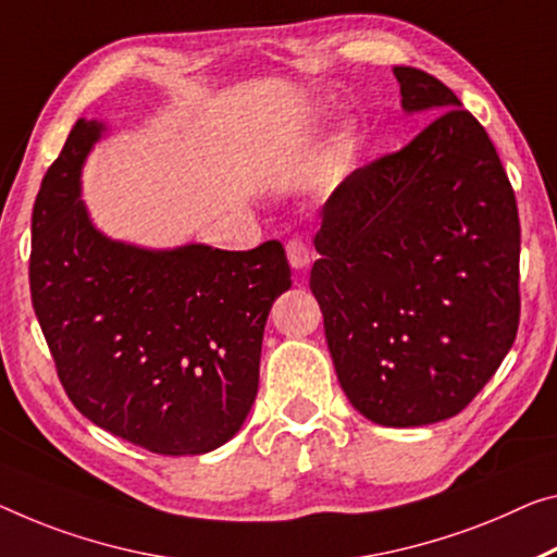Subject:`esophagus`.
Instances as JSON below:
<instances>
[{
    "mask_svg": "<svg viewBox=\"0 0 557 557\" xmlns=\"http://www.w3.org/2000/svg\"><path fill=\"white\" fill-rule=\"evenodd\" d=\"M286 256L290 267L301 271L308 267V261H311V249H308L306 242H301V238H294V242L286 244Z\"/></svg>",
    "mask_w": 557,
    "mask_h": 557,
    "instance_id": "1",
    "label": "esophagus"
}]
</instances>
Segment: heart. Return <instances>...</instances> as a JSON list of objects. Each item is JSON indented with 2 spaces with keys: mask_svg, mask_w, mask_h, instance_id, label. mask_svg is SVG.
<instances>
[{
  "mask_svg": "<svg viewBox=\"0 0 557 557\" xmlns=\"http://www.w3.org/2000/svg\"><path fill=\"white\" fill-rule=\"evenodd\" d=\"M354 151H356V141H354V134L344 132L336 139V147H333V159L338 161V164H348L350 159H354Z\"/></svg>",
  "mask_w": 557,
  "mask_h": 557,
  "instance_id": "heart-1",
  "label": "heart"
}]
</instances>
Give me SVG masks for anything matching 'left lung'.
I'll list each match as a JSON object with an SVG mask.
<instances>
[{
	"label": "left lung",
	"instance_id": "left-lung-1",
	"mask_svg": "<svg viewBox=\"0 0 557 557\" xmlns=\"http://www.w3.org/2000/svg\"><path fill=\"white\" fill-rule=\"evenodd\" d=\"M393 74L406 114L433 119L323 203L311 290L350 406L413 428L460 413L516 341L520 221L478 119L435 76Z\"/></svg>",
	"mask_w": 557,
	"mask_h": 557
}]
</instances>
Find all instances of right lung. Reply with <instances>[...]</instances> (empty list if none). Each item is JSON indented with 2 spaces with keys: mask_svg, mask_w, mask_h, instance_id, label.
Wrapping results in <instances>:
<instances>
[{
  "mask_svg": "<svg viewBox=\"0 0 557 557\" xmlns=\"http://www.w3.org/2000/svg\"><path fill=\"white\" fill-rule=\"evenodd\" d=\"M107 126L79 119L32 213L29 286L59 381L91 423L159 456H201L242 431L259 391L286 251L144 249L94 226L82 166Z\"/></svg>",
  "mask_w": 557,
  "mask_h": 557,
  "instance_id": "add662e5",
  "label": "right lung"
}]
</instances>
